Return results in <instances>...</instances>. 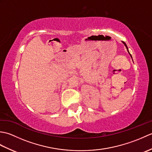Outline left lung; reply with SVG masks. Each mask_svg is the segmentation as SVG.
<instances>
[{
  "label": "left lung",
  "instance_id": "8db88e82",
  "mask_svg": "<svg viewBox=\"0 0 152 152\" xmlns=\"http://www.w3.org/2000/svg\"><path fill=\"white\" fill-rule=\"evenodd\" d=\"M123 43H124V45H125V47H126V48H127V51H128V53H129V55H130V56H131V58H132V56H131V55L130 54V53H129V50H128V48H127V45H126V44L124 42H123Z\"/></svg>",
  "mask_w": 152,
  "mask_h": 152
}]
</instances>
